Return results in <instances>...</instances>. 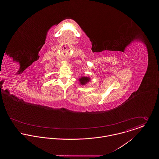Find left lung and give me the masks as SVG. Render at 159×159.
<instances>
[{
  "instance_id": "left-lung-1",
  "label": "left lung",
  "mask_w": 159,
  "mask_h": 159,
  "mask_svg": "<svg viewBox=\"0 0 159 159\" xmlns=\"http://www.w3.org/2000/svg\"><path fill=\"white\" fill-rule=\"evenodd\" d=\"M79 81L80 82V84L81 85H84V84H87V83L90 81V78L86 77V76H82L79 79Z\"/></svg>"
}]
</instances>
